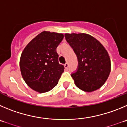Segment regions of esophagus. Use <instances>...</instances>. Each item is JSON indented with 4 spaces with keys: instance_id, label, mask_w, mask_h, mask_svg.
<instances>
[{
    "instance_id": "1",
    "label": "esophagus",
    "mask_w": 127,
    "mask_h": 127,
    "mask_svg": "<svg viewBox=\"0 0 127 127\" xmlns=\"http://www.w3.org/2000/svg\"><path fill=\"white\" fill-rule=\"evenodd\" d=\"M64 66L65 69H68V66H69V65H68V63H66L64 64Z\"/></svg>"
}]
</instances>
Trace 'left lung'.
<instances>
[{
  "label": "left lung",
  "instance_id": "1",
  "mask_svg": "<svg viewBox=\"0 0 127 127\" xmlns=\"http://www.w3.org/2000/svg\"><path fill=\"white\" fill-rule=\"evenodd\" d=\"M64 36L77 56V69L71 75L75 85L85 92L96 91L110 73L108 52L97 40L88 34L66 33Z\"/></svg>",
  "mask_w": 127,
  "mask_h": 127
}]
</instances>
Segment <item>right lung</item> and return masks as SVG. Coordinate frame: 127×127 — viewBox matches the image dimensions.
I'll return each instance as SVG.
<instances>
[{
    "label": "right lung",
    "instance_id": "1",
    "mask_svg": "<svg viewBox=\"0 0 127 127\" xmlns=\"http://www.w3.org/2000/svg\"><path fill=\"white\" fill-rule=\"evenodd\" d=\"M63 38L62 33L44 31L24 49L19 62L21 75L34 91L44 93L58 83L64 67L59 63L56 48Z\"/></svg>",
    "mask_w": 127,
    "mask_h": 127
}]
</instances>
